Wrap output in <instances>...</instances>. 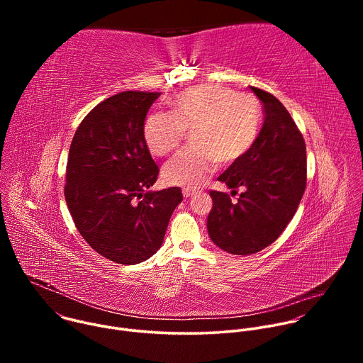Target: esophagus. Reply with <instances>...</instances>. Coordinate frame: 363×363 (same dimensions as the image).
I'll use <instances>...</instances> for the list:
<instances>
[{"mask_svg": "<svg viewBox=\"0 0 363 363\" xmlns=\"http://www.w3.org/2000/svg\"><path fill=\"white\" fill-rule=\"evenodd\" d=\"M182 194H184V196H185V198H191V196H194V195L196 194V189H191V188H184Z\"/></svg>", "mask_w": 363, "mask_h": 363, "instance_id": "esophagus-1", "label": "esophagus"}]
</instances>
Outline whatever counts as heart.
Returning a JSON list of instances; mask_svg holds the SVG:
<instances>
[{
  "label": "heart",
  "mask_w": 363,
  "mask_h": 363,
  "mask_svg": "<svg viewBox=\"0 0 363 363\" xmlns=\"http://www.w3.org/2000/svg\"><path fill=\"white\" fill-rule=\"evenodd\" d=\"M262 122L260 103L250 93H235L220 84L185 89L169 101V113H152L143 125V139L153 155L175 150L185 132L192 146L167 162V182L198 188L217 162L230 165L251 149Z\"/></svg>",
  "instance_id": "heart-1"
}]
</instances>
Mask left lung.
Here are the masks:
<instances>
[{"label":"left lung","mask_w":363,"mask_h":363,"mask_svg":"<svg viewBox=\"0 0 363 363\" xmlns=\"http://www.w3.org/2000/svg\"><path fill=\"white\" fill-rule=\"evenodd\" d=\"M262 100L264 123L251 149L218 177L237 202L211 191L206 220L210 238L221 250L248 255L262 251L284 231L306 189V145L287 109L272 93L250 86Z\"/></svg>","instance_id":"left-lung-1"}]
</instances>
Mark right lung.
Instances as JSON below:
<instances>
[{"label":"right lung","mask_w":363,"mask_h":363,"mask_svg":"<svg viewBox=\"0 0 363 363\" xmlns=\"http://www.w3.org/2000/svg\"><path fill=\"white\" fill-rule=\"evenodd\" d=\"M161 93L122 91L103 100L79 125L69 150L65 198L76 228L100 255L138 264L157 252L181 188L152 191L160 169L143 125Z\"/></svg>","instance_id":"1"}]
</instances>
